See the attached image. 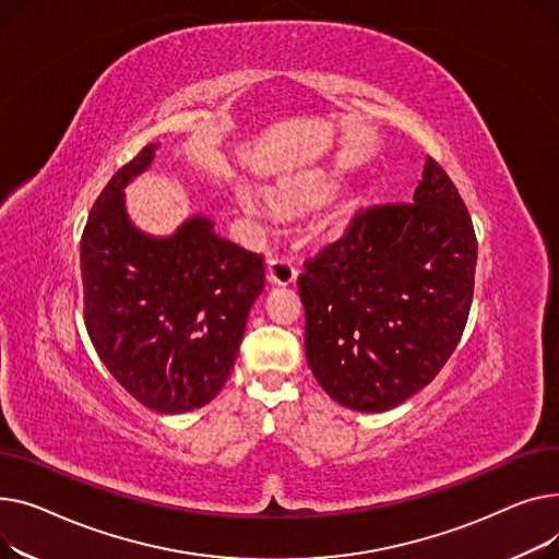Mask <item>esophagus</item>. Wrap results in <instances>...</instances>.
Masks as SVG:
<instances>
[{
    "label": "esophagus",
    "mask_w": 559,
    "mask_h": 559,
    "mask_svg": "<svg viewBox=\"0 0 559 559\" xmlns=\"http://www.w3.org/2000/svg\"><path fill=\"white\" fill-rule=\"evenodd\" d=\"M266 275H269V282L275 286H288L298 280V271H295L293 261L288 257H273L269 261Z\"/></svg>",
    "instance_id": "obj_1"
}]
</instances>
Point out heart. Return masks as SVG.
Segmentation results:
<instances>
[{
	"mask_svg": "<svg viewBox=\"0 0 559 559\" xmlns=\"http://www.w3.org/2000/svg\"><path fill=\"white\" fill-rule=\"evenodd\" d=\"M336 191V182H313V185H286L277 191V203L282 207H295L300 203H309V201H318L324 199ZM239 207L246 216L254 218V221H264L266 216V203L261 195L248 187L239 189Z\"/></svg>",
	"mask_w": 559,
	"mask_h": 559,
	"instance_id": "b5f03b06",
	"label": "heart"
}]
</instances>
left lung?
<instances>
[{"mask_svg":"<svg viewBox=\"0 0 559 559\" xmlns=\"http://www.w3.org/2000/svg\"><path fill=\"white\" fill-rule=\"evenodd\" d=\"M476 235L440 164L424 162L413 203L356 214L347 235L298 280L316 381L360 413L404 404L463 336L474 295Z\"/></svg>","mask_w":559,"mask_h":559,"instance_id":"8db88e82","label":"left lung"}]
</instances>
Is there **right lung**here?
Instances as JSON below:
<instances>
[{
    "label": "right lung",
    "mask_w": 559,
    "mask_h": 559,
    "mask_svg": "<svg viewBox=\"0 0 559 559\" xmlns=\"http://www.w3.org/2000/svg\"><path fill=\"white\" fill-rule=\"evenodd\" d=\"M159 144L144 146L98 195L81 239L85 326L110 374L140 404L180 415L210 404L235 368L264 257L214 233L203 214L174 235L140 229L123 189Z\"/></svg>",
    "instance_id": "obj_1"
}]
</instances>
